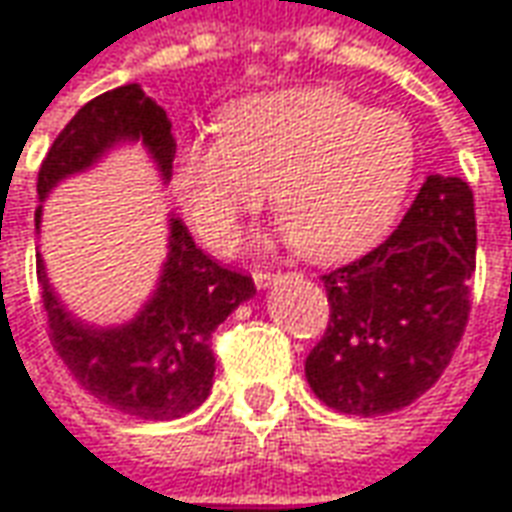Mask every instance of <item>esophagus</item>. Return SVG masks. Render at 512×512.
I'll return each mask as SVG.
<instances>
[{
  "instance_id": "esophagus-1",
  "label": "esophagus",
  "mask_w": 512,
  "mask_h": 512,
  "mask_svg": "<svg viewBox=\"0 0 512 512\" xmlns=\"http://www.w3.org/2000/svg\"><path fill=\"white\" fill-rule=\"evenodd\" d=\"M276 278H278V273H270V270H256V273H253V281H256V287H259V290L270 287Z\"/></svg>"
}]
</instances>
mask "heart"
I'll return each instance as SVG.
<instances>
[{
	"label": "heart",
	"instance_id": "obj_1",
	"mask_svg": "<svg viewBox=\"0 0 512 512\" xmlns=\"http://www.w3.org/2000/svg\"><path fill=\"white\" fill-rule=\"evenodd\" d=\"M220 136L178 144L172 186L211 250H231L267 186L281 236L334 262L376 245L407 200L418 144L410 119L370 111L334 88H290L234 102Z\"/></svg>",
	"mask_w": 512,
	"mask_h": 512
}]
</instances>
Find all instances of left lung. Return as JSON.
Instances as JSON below:
<instances>
[{"mask_svg": "<svg viewBox=\"0 0 512 512\" xmlns=\"http://www.w3.org/2000/svg\"><path fill=\"white\" fill-rule=\"evenodd\" d=\"M474 267V192L429 175L379 248L323 276L329 326L306 357L315 396L362 418L424 396L463 340Z\"/></svg>", "mask_w": 512, "mask_h": 512, "instance_id": "8db88e82", "label": "left lung"}]
</instances>
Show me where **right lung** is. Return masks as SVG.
<instances>
[{
  "instance_id": "right-lung-1",
  "label": "right lung",
  "mask_w": 512,
  "mask_h": 512,
  "mask_svg": "<svg viewBox=\"0 0 512 512\" xmlns=\"http://www.w3.org/2000/svg\"><path fill=\"white\" fill-rule=\"evenodd\" d=\"M122 142H142L161 181H169L172 122L139 83L105 91L72 116L38 169V200L44 203L63 178L94 167ZM38 228L41 206L35 209ZM35 262L49 340L63 365L102 404L144 421L181 418L206 401L214 384L211 334L256 295L253 278L206 256L178 217L169 220V253L153 298L122 326L97 329L77 320L52 290L41 253Z\"/></svg>"
}]
</instances>
